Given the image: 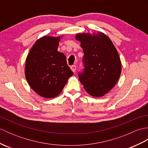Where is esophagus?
Wrapping results in <instances>:
<instances>
[{
	"label": "esophagus",
	"instance_id": "esophagus-1",
	"mask_svg": "<svg viewBox=\"0 0 148 148\" xmlns=\"http://www.w3.org/2000/svg\"><path fill=\"white\" fill-rule=\"evenodd\" d=\"M71 70L72 71H73L74 72H75V71H76V65H72L71 66Z\"/></svg>",
	"mask_w": 148,
	"mask_h": 148
}]
</instances>
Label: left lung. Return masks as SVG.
<instances>
[{
	"label": "left lung",
	"mask_w": 148,
	"mask_h": 148,
	"mask_svg": "<svg viewBox=\"0 0 148 148\" xmlns=\"http://www.w3.org/2000/svg\"><path fill=\"white\" fill-rule=\"evenodd\" d=\"M76 39L83 49L84 69L78 72L84 89L93 97H100L114 86L121 71L120 58L112 41L102 32L78 34Z\"/></svg>",
	"instance_id": "obj_1"
}]
</instances>
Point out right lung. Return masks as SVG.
Masks as SVG:
<instances>
[{
    "label": "right lung",
    "mask_w": 148,
    "mask_h": 148,
    "mask_svg": "<svg viewBox=\"0 0 148 148\" xmlns=\"http://www.w3.org/2000/svg\"><path fill=\"white\" fill-rule=\"evenodd\" d=\"M60 39V37H41L34 44L26 60L25 74L27 82L45 98L58 96L74 74L66 56L57 51Z\"/></svg>",
    "instance_id": "1"
}]
</instances>
